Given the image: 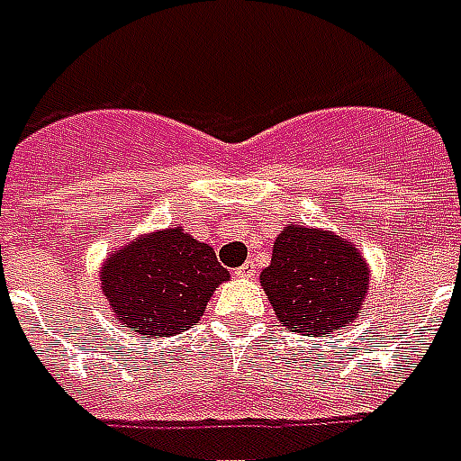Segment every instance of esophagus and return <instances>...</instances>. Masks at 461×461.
<instances>
[{
  "label": "esophagus",
  "mask_w": 461,
  "mask_h": 461,
  "mask_svg": "<svg viewBox=\"0 0 461 461\" xmlns=\"http://www.w3.org/2000/svg\"><path fill=\"white\" fill-rule=\"evenodd\" d=\"M254 274H257V267H254L252 261H245L240 268H235L238 278H254Z\"/></svg>",
  "instance_id": "1"
}]
</instances>
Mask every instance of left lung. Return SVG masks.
Masks as SVG:
<instances>
[{"mask_svg":"<svg viewBox=\"0 0 461 461\" xmlns=\"http://www.w3.org/2000/svg\"><path fill=\"white\" fill-rule=\"evenodd\" d=\"M278 321L302 335H329L359 314L369 271L362 254L326 230L288 226L259 276Z\"/></svg>","mask_w":461,"mask_h":461,"instance_id":"8db88e82","label":"left lung"}]
</instances>
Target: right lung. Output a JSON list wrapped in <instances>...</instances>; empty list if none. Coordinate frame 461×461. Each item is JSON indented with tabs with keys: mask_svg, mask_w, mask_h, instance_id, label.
<instances>
[{
	"mask_svg": "<svg viewBox=\"0 0 461 461\" xmlns=\"http://www.w3.org/2000/svg\"><path fill=\"white\" fill-rule=\"evenodd\" d=\"M228 278L209 245L168 228L112 254L102 268V290L128 329L167 338L193 329Z\"/></svg>",
	"mask_w": 461,
	"mask_h": 461,
	"instance_id": "obj_1",
	"label": "right lung"
}]
</instances>
